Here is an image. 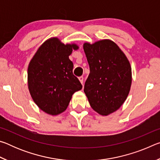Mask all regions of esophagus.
<instances>
[{
	"label": "esophagus",
	"mask_w": 160,
	"mask_h": 160,
	"mask_svg": "<svg viewBox=\"0 0 160 160\" xmlns=\"http://www.w3.org/2000/svg\"><path fill=\"white\" fill-rule=\"evenodd\" d=\"M83 80H84V78H83V76H80V77H79V80H80V82L82 83V84H83Z\"/></svg>",
	"instance_id": "34e87169"
}]
</instances>
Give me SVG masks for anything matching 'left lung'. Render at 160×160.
Returning <instances> with one entry per match:
<instances>
[{
    "label": "left lung",
    "mask_w": 160,
    "mask_h": 160,
    "mask_svg": "<svg viewBox=\"0 0 160 160\" xmlns=\"http://www.w3.org/2000/svg\"><path fill=\"white\" fill-rule=\"evenodd\" d=\"M83 48L90 70L84 92L93 110L107 116L118 110L128 95L132 82L131 64L110 39L92 44L85 42Z\"/></svg>",
    "instance_id": "obj_1"
}]
</instances>
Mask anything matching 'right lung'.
Returning a JSON list of instances; mask_svg holds the SVG:
<instances>
[{
  "label": "right lung",
  "instance_id": "add662e5",
  "mask_svg": "<svg viewBox=\"0 0 160 160\" xmlns=\"http://www.w3.org/2000/svg\"><path fill=\"white\" fill-rule=\"evenodd\" d=\"M75 44H64L57 37L47 39L38 48L28 66L29 93L38 107L56 116L66 111L72 94L82 89L72 73L73 63L69 59Z\"/></svg>",
  "mask_w": 160,
  "mask_h": 160
}]
</instances>
